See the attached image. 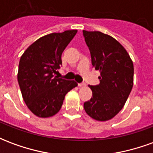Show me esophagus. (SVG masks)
<instances>
[{"instance_id": "esophagus-1", "label": "esophagus", "mask_w": 153, "mask_h": 153, "mask_svg": "<svg viewBox=\"0 0 153 153\" xmlns=\"http://www.w3.org/2000/svg\"><path fill=\"white\" fill-rule=\"evenodd\" d=\"M86 86V84L84 83H79V87H80V88H83V87Z\"/></svg>"}]
</instances>
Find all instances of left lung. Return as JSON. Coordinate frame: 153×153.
Wrapping results in <instances>:
<instances>
[{
  "label": "left lung",
  "mask_w": 153,
  "mask_h": 153,
  "mask_svg": "<svg viewBox=\"0 0 153 153\" xmlns=\"http://www.w3.org/2000/svg\"><path fill=\"white\" fill-rule=\"evenodd\" d=\"M92 57V65L99 70L100 83L88 86L92 98L83 104L90 117L106 121L125 106L134 84V64L125 47L110 35L83 30Z\"/></svg>",
  "instance_id": "8db88e82"
}]
</instances>
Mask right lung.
<instances>
[{"label":"right lung","mask_w":153,"mask_h":153,"mask_svg":"<svg viewBox=\"0 0 153 153\" xmlns=\"http://www.w3.org/2000/svg\"><path fill=\"white\" fill-rule=\"evenodd\" d=\"M66 30L45 35L31 44L20 57L18 82L28 108L40 118L60 111L68 92L78 86L74 80L54 76L62 64L61 55L77 33Z\"/></svg>","instance_id":"obj_1"}]
</instances>
